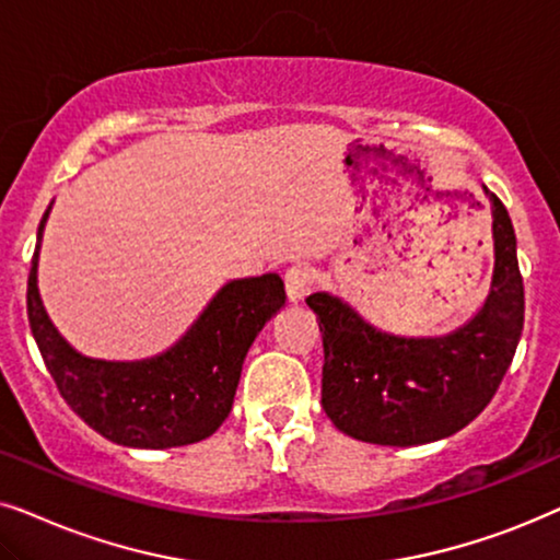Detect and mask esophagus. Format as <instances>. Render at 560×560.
<instances>
[{
    "label": "esophagus",
    "mask_w": 560,
    "mask_h": 560,
    "mask_svg": "<svg viewBox=\"0 0 560 560\" xmlns=\"http://www.w3.org/2000/svg\"><path fill=\"white\" fill-rule=\"evenodd\" d=\"M312 284H315V273L310 271L307 266H292L284 276V287L289 302H302L304 296L312 292Z\"/></svg>",
    "instance_id": "obj_1"
}]
</instances>
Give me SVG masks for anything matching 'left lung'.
I'll list each match as a JSON object with an SVG mask.
<instances>
[{
    "label": "left lung",
    "instance_id": "left-lung-1",
    "mask_svg": "<svg viewBox=\"0 0 560 560\" xmlns=\"http://www.w3.org/2000/svg\"><path fill=\"white\" fill-rule=\"evenodd\" d=\"M491 202L494 273L481 310L438 338H405L366 323L340 296H307L323 332V407L363 443L422 445L483 412L510 369L525 323L517 237L497 194Z\"/></svg>",
    "mask_w": 560,
    "mask_h": 560
}]
</instances>
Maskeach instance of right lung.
Segmentation results:
<instances>
[{"label":"right lung","instance_id":"1","mask_svg":"<svg viewBox=\"0 0 560 560\" xmlns=\"http://www.w3.org/2000/svg\"><path fill=\"white\" fill-rule=\"evenodd\" d=\"M50 207L37 228L27 276V319L46 369L73 412L107 441L128 448H176L210 438L233 409L243 361L256 335L284 307L279 273L233 279L174 346L143 361L79 353L50 323L37 292V253Z\"/></svg>","mask_w":560,"mask_h":560}]
</instances>
